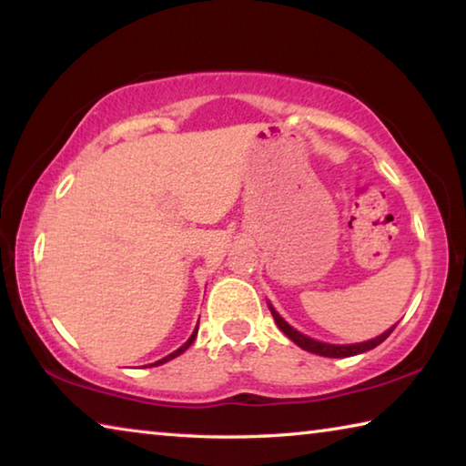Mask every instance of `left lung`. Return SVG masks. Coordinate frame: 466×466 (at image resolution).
Here are the masks:
<instances>
[{
	"instance_id": "8db88e82",
	"label": "left lung",
	"mask_w": 466,
	"mask_h": 466,
	"mask_svg": "<svg viewBox=\"0 0 466 466\" xmlns=\"http://www.w3.org/2000/svg\"><path fill=\"white\" fill-rule=\"evenodd\" d=\"M269 310L273 314L275 319V325H278L283 335L289 337L291 341H294L298 347H302V350L310 351V353H317V356H325V358H351V356H358V353H364V351H370L374 350L376 345H380L386 337H389L394 327H390L389 330H384V333L380 337L376 339H370V341H364V343H353V345H330V343H322V341H317V339H310L299 333V330H296L294 327H289L286 320H283L278 312H275L273 306L269 304Z\"/></svg>"
}]
</instances>
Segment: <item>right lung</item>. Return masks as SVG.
I'll return each mask as SVG.
<instances>
[{
	"mask_svg": "<svg viewBox=\"0 0 466 466\" xmlns=\"http://www.w3.org/2000/svg\"><path fill=\"white\" fill-rule=\"evenodd\" d=\"M195 337H197V329L193 330V335H191V337H188V341H187L185 345H180L177 351H172V353H170V356H167V358L157 360V361H156V364H152V366H160V364H167V361H170L172 358H177V356H180V353H183V351H187V350H188V347H191V343L195 341Z\"/></svg>",
	"mask_w": 466,
	"mask_h": 466,
	"instance_id": "1",
	"label": "right lung"
}]
</instances>
